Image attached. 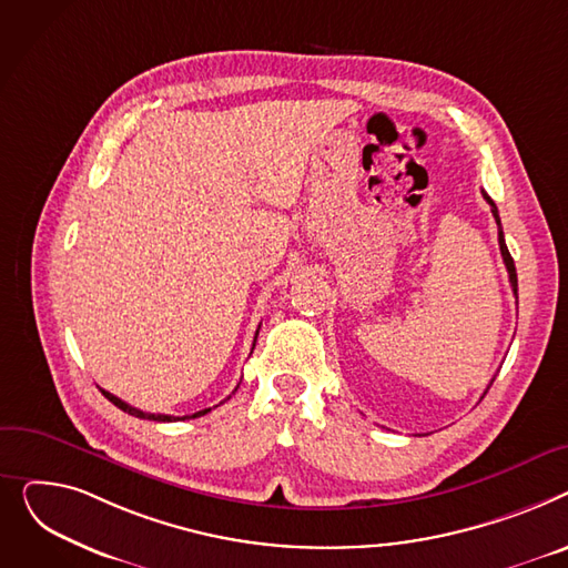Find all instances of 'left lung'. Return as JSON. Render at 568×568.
<instances>
[{
	"instance_id": "left-lung-1",
	"label": "left lung",
	"mask_w": 568,
	"mask_h": 568,
	"mask_svg": "<svg viewBox=\"0 0 568 568\" xmlns=\"http://www.w3.org/2000/svg\"><path fill=\"white\" fill-rule=\"evenodd\" d=\"M481 194H484L486 202L490 204V213H493V217H495V222H497V243H499V252H503V258H505V265H507V273H509V282H511V288H514V295L518 297V277H516V265H514V258H511V254H509V250H507V243H505L503 222H499V213H497V206H495L493 199H490L486 192H481ZM493 381H495V378H493ZM493 381H490V385H493ZM486 392H488V387H486ZM486 392H484V394H486Z\"/></svg>"
}]
</instances>
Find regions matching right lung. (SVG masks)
<instances>
[{
    "mask_svg": "<svg viewBox=\"0 0 568 568\" xmlns=\"http://www.w3.org/2000/svg\"><path fill=\"white\" fill-rule=\"evenodd\" d=\"M256 335H258V329H256ZM254 344H256V337H254ZM239 389V387H236ZM233 389V392H236ZM105 394V398H110V402L116 406V408H121L123 413H128V415H132V417H140V419H153V422H176V419H194V417H202V415H206V413H211V408H206V410H199V413H194V415H185V417H174V415H155V413H144V410H138V408H132V406H128L125 402H121L119 396H114V394H110V392H105V389H100Z\"/></svg>",
    "mask_w": 568,
    "mask_h": 568,
    "instance_id": "right-lung-1",
    "label": "right lung"
}]
</instances>
